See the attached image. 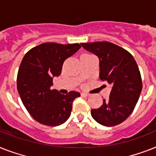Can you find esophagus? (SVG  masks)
<instances>
[{"label": "esophagus", "mask_w": 156, "mask_h": 156, "mask_svg": "<svg viewBox=\"0 0 156 156\" xmlns=\"http://www.w3.org/2000/svg\"><path fill=\"white\" fill-rule=\"evenodd\" d=\"M81 96H89L90 94L85 93V92H82V93H81Z\"/></svg>", "instance_id": "34e87169"}]
</instances>
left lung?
Wrapping results in <instances>:
<instances>
[{
  "label": "left lung",
  "mask_w": 156,
  "mask_h": 156,
  "mask_svg": "<svg viewBox=\"0 0 156 156\" xmlns=\"http://www.w3.org/2000/svg\"><path fill=\"white\" fill-rule=\"evenodd\" d=\"M84 49L100 60V79L112 87L108 100H103L97 109H92V118L101 125L112 127L129 116L142 91V80L136 60L123 48L108 41L81 43Z\"/></svg>",
  "instance_id": "obj_1"
}]
</instances>
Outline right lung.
<instances>
[{
	"instance_id": "1",
	"label": "right lung",
	"mask_w": 156,
	"mask_h": 156,
	"mask_svg": "<svg viewBox=\"0 0 156 156\" xmlns=\"http://www.w3.org/2000/svg\"><path fill=\"white\" fill-rule=\"evenodd\" d=\"M79 44L43 43L23 57L17 73V90L25 108L35 120L56 127L69 119L77 92L63 95L51 89L53 77L61 73L64 60L80 48Z\"/></svg>"
}]
</instances>
